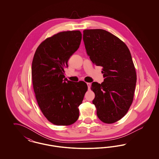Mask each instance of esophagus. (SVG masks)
I'll return each mask as SVG.
<instances>
[{
	"mask_svg": "<svg viewBox=\"0 0 159 159\" xmlns=\"http://www.w3.org/2000/svg\"><path fill=\"white\" fill-rule=\"evenodd\" d=\"M91 83H87V85H88V89H90V86H91Z\"/></svg>",
	"mask_w": 159,
	"mask_h": 159,
	"instance_id": "34e87169",
	"label": "esophagus"
}]
</instances>
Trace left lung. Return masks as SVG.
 Wrapping results in <instances>:
<instances>
[{"label": "left lung", "instance_id": "8db88e82", "mask_svg": "<svg viewBox=\"0 0 159 159\" xmlns=\"http://www.w3.org/2000/svg\"><path fill=\"white\" fill-rule=\"evenodd\" d=\"M83 40L92 62L104 73L103 82L92 83V103L101 121L113 123L127 113L133 101L136 75L131 54L120 39L102 29L84 30Z\"/></svg>", "mask_w": 159, "mask_h": 159}]
</instances>
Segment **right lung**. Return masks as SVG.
Returning a JSON list of instances; mask_svg holds the SVG:
<instances>
[{
    "label": "right lung",
    "mask_w": 159,
    "mask_h": 159,
    "mask_svg": "<svg viewBox=\"0 0 159 159\" xmlns=\"http://www.w3.org/2000/svg\"><path fill=\"white\" fill-rule=\"evenodd\" d=\"M80 31L58 33L38 46L32 61L31 76L38 104L46 118L59 126L70 125L79 116L88 86L65 78L68 60L79 48Z\"/></svg>",
    "instance_id": "1"
}]
</instances>
